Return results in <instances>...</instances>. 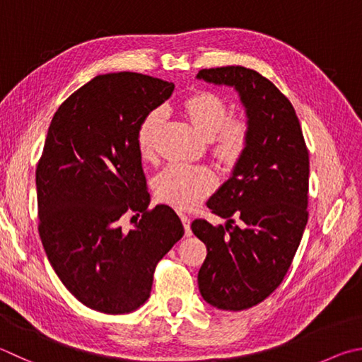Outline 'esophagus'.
<instances>
[{"mask_svg":"<svg viewBox=\"0 0 362 362\" xmlns=\"http://www.w3.org/2000/svg\"><path fill=\"white\" fill-rule=\"evenodd\" d=\"M182 223H183V228H185V234L187 235H192V218L187 215H180Z\"/></svg>","mask_w":362,"mask_h":362,"instance_id":"34e87169","label":"esophagus"}]
</instances>
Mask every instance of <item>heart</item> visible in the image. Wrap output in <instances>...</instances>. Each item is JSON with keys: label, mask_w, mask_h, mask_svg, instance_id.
Returning <instances> with one entry per match:
<instances>
[{"label": "heart", "mask_w": 362, "mask_h": 362, "mask_svg": "<svg viewBox=\"0 0 362 362\" xmlns=\"http://www.w3.org/2000/svg\"><path fill=\"white\" fill-rule=\"evenodd\" d=\"M182 114L198 133L212 142L216 158L234 164L244 155L248 142V124L244 118H228V106L220 96L209 91H194L182 103ZM163 124V114L152 110L137 128V148L144 158L153 153L155 141ZM216 179L207 168L170 164L155 177L156 198L182 210L196 207L214 192Z\"/></svg>", "instance_id": "heart-1"}]
</instances>
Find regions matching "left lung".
Listing matches in <instances>:
<instances>
[{"label":"left lung","instance_id":"left-lung-1","mask_svg":"<svg viewBox=\"0 0 362 362\" xmlns=\"http://www.w3.org/2000/svg\"><path fill=\"white\" fill-rule=\"evenodd\" d=\"M198 81L231 87L245 110L248 142L229 179L207 207L225 226L194 220L207 247L199 293L220 310H245L264 300L291 266L307 225L308 152L288 98L253 69H202ZM240 216L241 228L230 216Z\"/></svg>","mask_w":362,"mask_h":362}]
</instances>
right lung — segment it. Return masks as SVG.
I'll return each instance as SVG.
<instances>
[{
	"instance_id": "right-lung-1",
	"label": "right lung",
	"mask_w": 362,
	"mask_h": 362,
	"mask_svg": "<svg viewBox=\"0 0 362 362\" xmlns=\"http://www.w3.org/2000/svg\"><path fill=\"white\" fill-rule=\"evenodd\" d=\"M173 91V82L109 72L72 93L50 122L36 169L39 235L62 284L93 310L122 315L146 304L156 262L185 233L169 206L148 210L137 148L142 118ZM129 209L143 218L123 232Z\"/></svg>"
}]
</instances>
